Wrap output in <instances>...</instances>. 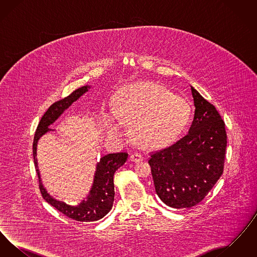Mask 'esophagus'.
I'll return each instance as SVG.
<instances>
[{
    "instance_id": "34e87169",
    "label": "esophagus",
    "mask_w": 257,
    "mask_h": 257,
    "mask_svg": "<svg viewBox=\"0 0 257 257\" xmlns=\"http://www.w3.org/2000/svg\"><path fill=\"white\" fill-rule=\"evenodd\" d=\"M144 160V156L140 153H134L130 156V161L135 162V163H139V162H142Z\"/></svg>"
}]
</instances>
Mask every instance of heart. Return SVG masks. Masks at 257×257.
Listing matches in <instances>:
<instances>
[{"label": "heart", "instance_id": "b5f03b06", "mask_svg": "<svg viewBox=\"0 0 257 257\" xmlns=\"http://www.w3.org/2000/svg\"><path fill=\"white\" fill-rule=\"evenodd\" d=\"M112 110H101L106 135L111 140L122 139L125 125L130 124L133 139L147 148L163 147L177 139L192 114L186 98L154 83L120 87L112 96Z\"/></svg>", "mask_w": 257, "mask_h": 257}]
</instances>
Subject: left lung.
I'll use <instances>...</instances> for the list:
<instances>
[{
  "label": "left lung",
  "mask_w": 257,
  "mask_h": 257,
  "mask_svg": "<svg viewBox=\"0 0 257 257\" xmlns=\"http://www.w3.org/2000/svg\"><path fill=\"white\" fill-rule=\"evenodd\" d=\"M191 90L196 110L188 134L148 159L157 195L175 209L193 207L207 196L223 172L227 144L218 110L194 86Z\"/></svg>",
  "instance_id": "left-lung-1"
}]
</instances>
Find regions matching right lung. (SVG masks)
Listing matches in <instances>:
<instances>
[{
	"instance_id": "add662e5",
	"label": "right lung",
	"mask_w": 257,
	"mask_h": 257,
	"mask_svg": "<svg viewBox=\"0 0 257 257\" xmlns=\"http://www.w3.org/2000/svg\"><path fill=\"white\" fill-rule=\"evenodd\" d=\"M91 86H81L76 89L69 96L63 98L60 101L54 103L42 116L40 122L37 126V132L34 139L33 155L36 166L38 179L39 189L43 198L52 205L59 210L66 217L78 221H95L104 218L112 207L114 200V186H113V175L124 163L127 161V153H109L100 157L99 162L96 163L95 171L93 175V181L91 188L83 200L77 205H70L63 201L58 200L53 197L47 192L44 187L37 162V144L41 137L44 135L55 131L49 128L50 125L56 122L61 114L72 106L81 96L86 93Z\"/></svg>"
}]
</instances>
